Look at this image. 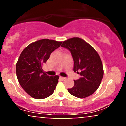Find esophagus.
<instances>
[{"mask_svg": "<svg viewBox=\"0 0 126 126\" xmlns=\"http://www.w3.org/2000/svg\"><path fill=\"white\" fill-rule=\"evenodd\" d=\"M60 79H61L62 80H64L65 79H66V78H64V77H62V76H60Z\"/></svg>", "mask_w": 126, "mask_h": 126, "instance_id": "1", "label": "esophagus"}]
</instances>
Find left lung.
Returning a JSON list of instances; mask_svg holds the SVG:
<instances>
[{
	"mask_svg": "<svg viewBox=\"0 0 126 126\" xmlns=\"http://www.w3.org/2000/svg\"><path fill=\"white\" fill-rule=\"evenodd\" d=\"M61 47L70 51L74 62L73 71L81 76L74 80V86L67 91L79 98L90 96L97 90L103 78V67L99 54L91 45L78 37L63 41Z\"/></svg>",
	"mask_w": 126,
	"mask_h": 126,
	"instance_id": "1",
	"label": "left lung"
}]
</instances>
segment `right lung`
Here are the masks:
<instances>
[{
    "mask_svg": "<svg viewBox=\"0 0 126 126\" xmlns=\"http://www.w3.org/2000/svg\"><path fill=\"white\" fill-rule=\"evenodd\" d=\"M62 42L43 39L29 44L23 50L16 65V72L21 87L31 97L44 99L54 92L59 76L45 73L42 66Z\"/></svg>",
    "mask_w": 126,
    "mask_h": 126,
    "instance_id": "1",
    "label": "right lung"
}]
</instances>
